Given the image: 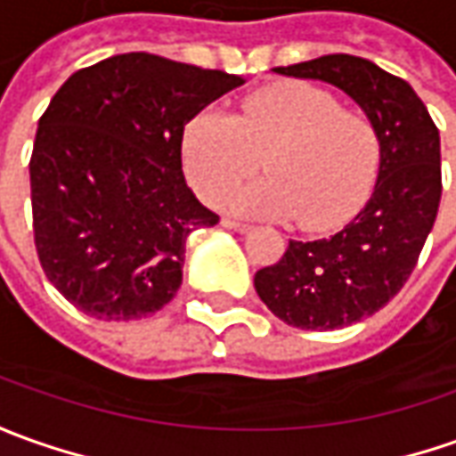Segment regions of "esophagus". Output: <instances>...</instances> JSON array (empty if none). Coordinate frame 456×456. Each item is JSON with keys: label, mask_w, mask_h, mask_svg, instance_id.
<instances>
[{"label": "esophagus", "mask_w": 456, "mask_h": 456, "mask_svg": "<svg viewBox=\"0 0 456 456\" xmlns=\"http://www.w3.org/2000/svg\"><path fill=\"white\" fill-rule=\"evenodd\" d=\"M222 227L234 229V232H247V229H249V224H244V222H237V219H229V216H224V219H222Z\"/></svg>", "instance_id": "esophagus-1"}]
</instances>
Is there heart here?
<instances>
[{
  "label": "heart",
  "mask_w": 456,
  "mask_h": 456,
  "mask_svg": "<svg viewBox=\"0 0 456 456\" xmlns=\"http://www.w3.org/2000/svg\"><path fill=\"white\" fill-rule=\"evenodd\" d=\"M256 157L269 179L232 194L229 207L327 229L367 197L382 137L367 111L342 107L334 94L305 82L265 86L234 117L200 111L184 126L182 164L202 202H224L256 169Z\"/></svg>",
  "instance_id": "obj_1"
}]
</instances>
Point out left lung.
Returning <instances> with one entry per match:
<instances>
[{
  "label": "left lung",
  "mask_w": 456,
  "mask_h": 456,
  "mask_svg": "<svg viewBox=\"0 0 456 456\" xmlns=\"http://www.w3.org/2000/svg\"><path fill=\"white\" fill-rule=\"evenodd\" d=\"M277 74L339 86L370 114L382 159L370 202L327 240H289L280 262L254 274L274 317L299 330H339L379 312L410 280L442 197L439 129L404 79L370 59L327 54Z\"/></svg>",
  "instance_id": "8db88e82"
}]
</instances>
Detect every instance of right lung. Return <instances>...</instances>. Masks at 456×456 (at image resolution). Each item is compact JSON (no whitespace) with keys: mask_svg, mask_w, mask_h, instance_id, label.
I'll return each instance as SVG.
<instances>
[{"mask_svg":"<svg viewBox=\"0 0 456 456\" xmlns=\"http://www.w3.org/2000/svg\"><path fill=\"white\" fill-rule=\"evenodd\" d=\"M240 85L237 74L129 52L59 86L29 159L32 227L46 280L79 312L129 322L175 297L189 232L219 222L187 187L182 134Z\"/></svg>","mask_w":456,"mask_h":456,"instance_id":"right-lung-1","label":"right lung"}]
</instances>
